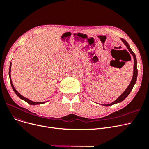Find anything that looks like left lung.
I'll return each instance as SVG.
<instances>
[{
	"mask_svg": "<svg viewBox=\"0 0 149 149\" xmlns=\"http://www.w3.org/2000/svg\"><path fill=\"white\" fill-rule=\"evenodd\" d=\"M121 40L122 41V42H123L125 44V45L126 46V47L127 48V49L130 52V53L131 54V55H132V56L134 58V64L133 76H132V80H131L129 86H127V88L125 90V91L123 93H122L115 101H113V102H112L109 104H102V105L105 106V107H109V106L112 105V104H116V103H120L121 102H122L123 100H125L127 97L128 95L130 94V91H132L133 87H134V86L135 84L136 81L137 76H138V70H137V67H136L137 66V61H136V58L135 54L134 53V52L132 50V49H130V47L129 45V44L127 43V42L126 40H125L123 38H121Z\"/></svg>",
	"mask_w": 149,
	"mask_h": 149,
	"instance_id": "obj_1",
	"label": "left lung"
}]
</instances>
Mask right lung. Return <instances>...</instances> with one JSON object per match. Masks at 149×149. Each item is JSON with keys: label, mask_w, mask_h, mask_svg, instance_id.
<instances>
[{"label": "right lung", "mask_w": 149, "mask_h": 149, "mask_svg": "<svg viewBox=\"0 0 149 149\" xmlns=\"http://www.w3.org/2000/svg\"><path fill=\"white\" fill-rule=\"evenodd\" d=\"M11 62L10 63V69H9V76H10V83L11 85V86L13 88V91L15 92V93L17 94V95L18 96V97L21 99L23 100H24L25 102H27L28 103H29V104H31V105H36V104H43V103H45L46 102H47L48 101H46V102H33L31 100H29V99L26 98L24 97H23V95H22L18 91L16 90V89L14 88V86L13 84L12 81H11Z\"/></svg>", "instance_id": "1"}]
</instances>
